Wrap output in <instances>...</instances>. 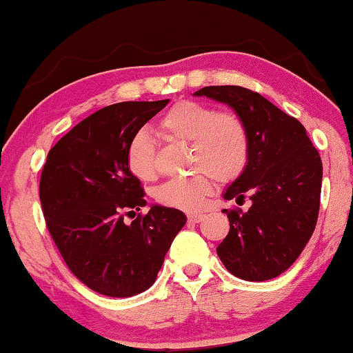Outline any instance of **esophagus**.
<instances>
[{"label":"esophagus","instance_id":"obj_1","mask_svg":"<svg viewBox=\"0 0 353 353\" xmlns=\"http://www.w3.org/2000/svg\"><path fill=\"white\" fill-rule=\"evenodd\" d=\"M188 221L192 223H199L204 218V214H188Z\"/></svg>","mask_w":353,"mask_h":353}]
</instances>
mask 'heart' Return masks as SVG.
Listing matches in <instances>:
<instances>
[{
  "instance_id": "b5f03b06",
  "label": "heart",
  "mask_w": 353,
  "mask_h": 353,
  "mask_svg": "<svg viewBox=\"0 0 353 353\" xmlns=\"http://www.w3.org/2000/svg\"><path fill=\"white\" fill-rule=\"evenodd\" d=\"M168 141L190 143V168L196 174L171 179L155 188L154 199L170 209L192 212L212 193L214 179L229 183L243 174L250 161V132L234 111H216L215 106L181 100L160 116L157 124ZM125 165L138 181L150 182L159 176L155 146L144 132H137L125 146Z\"/></svg>"
}]
</instances>
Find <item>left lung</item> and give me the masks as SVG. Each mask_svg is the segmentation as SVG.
<instances>
[{
  "label": "left lung",
  "instance_id": "obj_1",
  "mask_svg": "<svg viewBox=\"0 0 353 353\" xmlns=\"http://www.w3.org/2000/svg\"><path fill=\"white\" fill-rule=\"evenodd\" d=\"M223 102L250 132V161L225 199H251L248 212L225 209L229 232L216 253L234 276L267 281L297 261L314 232L322 188V161L305 127L242 86H205L194 92Z\"/></svg>",
  "mask_w": 353,
  "mask_h": 353
}]
</instances>
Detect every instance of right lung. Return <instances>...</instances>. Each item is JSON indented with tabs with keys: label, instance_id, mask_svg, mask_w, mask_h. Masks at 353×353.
<instances>
[{
	"label": "right lung",
	"instance_id": "1",
	"mask_svg": "<svg viewBox=\"0 0 353 353\" xmlns=\"http://www.w3.org/2000/svg\"><path fill=\"white\" fill-rule=\"evenodd\" d=\"M170 99L121 102L96 111L50 149L39 196L47 228L70 272L108 297H132L157 279L187 216L152 205L130 225L124 216L146 205L125 165V146Z\"/></svg>",
	"mask_w": 353,
	"mask_h": 353
}]
</instances>
